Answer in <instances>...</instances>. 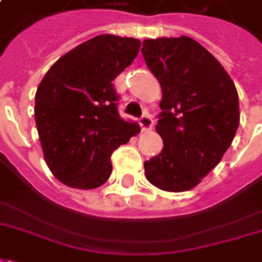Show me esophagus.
Segmentation results:
<instances>
[{"instance_id": "esophagus-1", "label": "esophagus", "mask_w": 262, "mask_h": 262, "mask_svg": "<svg viewBox=\"0 0 262 262\" xmlns=\"http://www.w3.org/2000/svg\"><path fill=\"white\" fill-rule=\"evenodd\" d=\"M139 125H141V129L142 131H149L152 129L153 127V120L149 115H143L141 119H139Z\"/></svg>"}]
</instances>
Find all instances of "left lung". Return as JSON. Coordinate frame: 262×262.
Wrapping results in <instances>:
<instances>
[{"label":"left lung","mask_w":262,"mask_h":262,"mask_svg":"<svg viewBox=\"0 0 262 262\" xmlns=\"http://www.w3.org/2000/svg\"><path fill=\"white\" fill-rule=\"evenodd\" d=\"M146 66L163 90L156 129L164 147L145 161L159 189L184 192L207 176L239 127V96L225 69L190 37L142 42Z\"/></svg>","instance_id":"1"}]
</instances>
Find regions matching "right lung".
I'll return each instance as SVG.
<instances>
[{"label": "right lung", "mask_w": 262, "mask_h": 262, "mask_svg": "<svg viewBox=\"0 0 262 262\" xmlns=\"http://www.w3.org/2000/svg\"><path fill=\"white\" fill-rule=\"evenodd\" d=\"M141 41L96 35L56 60L35 94V124L45 161L60 182L94 189L109 180L110 156L139 133L119 115L115 80Z\"/></svg>", "instance_id": "1"}]
</instances>
